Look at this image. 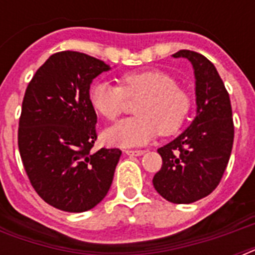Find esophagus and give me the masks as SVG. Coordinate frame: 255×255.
I'll return each instance as SVG.
<instances>
[{
  "mask_svg": "<svg viewBox=\"0 0 255 255\" xmlns=\"http://www.w3.org/2000/svg\"><path fill=\"white\" fill-rule=\"evenodd\" d=\"M124 153L128 156H141L145 153V151H143V149H141V151H132V149H127V151H124Z\"/></svg>",
  "mask_w": 255,
  "mask_h": 255,
  "instance_id": "34e87169",
  "label": "esophagus"
}]
</instances>
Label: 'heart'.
<instances>
[{
  "instance_id": "heart-1",
  "label": "heart",
  "mask_w": 255,
  "mask_h": 255,
  "mask_svg": "<svg viewBox=\"0 0 255 255\" xmlns=\"http://www.w3.org/2000/svg\"><path fill=\"white\" fill-rule=\"evenodd\" d=\"M119 86L95 82L88 90L94 111L103 119H118L126 98L139 99L137 116L124 119L104 132L108 144L118 147H139L160 135H173L182 127L190 111L189 94L176 85L173 77L160 70H143L123 74Z\"/></svg>"
}]
</instances>
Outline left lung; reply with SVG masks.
<instances>
[{
    "mask_svg": "<svg viewBox=\"0 0 255 255\" xmlns=\"http://www.w3.org/2000/svg\"><path fill=\"white\" fill-rule=\"evenodd\" d=\"M172 57L186 58L193 66L197 111L181 135L157 149L163 165L152 182L167 201L190 204L217 188L229 163L234 139L232 104L209 59L190 50Z\"/></svg>",
    "mask_w": 255,
    "mask_h": 255,
    "instance_id": "obj_1",
    "label": "left lung"
}]
</instances>
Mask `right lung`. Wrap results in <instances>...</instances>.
<instances>
[{
	"instance_id": "add662e5",
	"label": "right lung",
	"mask_w": 255,
	"mask_h": 255,
	"mask_svg": "<svg viewBox=\"0 0 255 255\" xmlns=\"http://www.w3.org/2000/svg\"><path fill=\"white\" fill-rule=\"evenodd\" d=\"M111 69L78 51L53 54L34 74L22 102L18 148L31 185L49 205L81 213L110 190L119 148L91 152L96 114L88 90Z\"/></svg>"
}]
</instances>
